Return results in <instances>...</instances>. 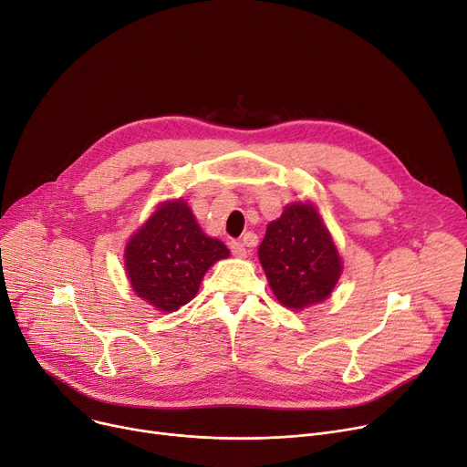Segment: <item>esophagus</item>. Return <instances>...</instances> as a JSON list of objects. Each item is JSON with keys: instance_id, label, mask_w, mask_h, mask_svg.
Wrapping results in <instances>:
<instances>
[{"instance_id": "34e87169", "label": "esophagus", "mask_w": 467, "mask_h": 467, "mask_svg": "<svg viewBox=\"0 0 467 467\" xmlns=\"http://www.w3.org/2000/svg\"><path fill=\"white\" fill-rule=\"evenodd\" d=\"M231 252L234 257H246L248 255V250L244 248L242 242H231Z\"/></svg>"}]
</instances>
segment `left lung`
Instances as JSON below:
<instances>
[{"label":"left lung","instance_id":"8db88e82","mask_svg":"<svg viewBox=\"0 0 467 467\" xmlns=\"http://www.w3.org/2000/svg\"><path fill=\"white\" fill-rule=\"evenodd\" d=\"M257 254L276 299L293 310L326 301L342 273L335 242L310 202L285 206Z\"/></svg>","mask_w":467,"mask_h":467}]
</instances>
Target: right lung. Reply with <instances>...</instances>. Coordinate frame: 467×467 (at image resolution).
<instances>
[{
  "instance_id": "right-lung-1",
  "label": "right lung",
  "mask_w": 467,
  "mask_h": 467,
  "mask_svg": "<svg viewBox=\"0 0 467 467\" xmlns=\"http://www.w3.org/2000/svg\"><path fill=\"white\" fill-rule=\"evenodd\" d=\"M225 257V244L202 233L182 199L162 202L125 250L127 275L136 296L161 312L187 305L208 268Z\"/></svg>"
}]
</instances>
